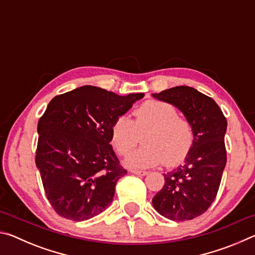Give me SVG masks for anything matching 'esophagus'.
Returning a JSON list of instances; mask_svg holds the SVG:
<instances>
[{
	"mask_svg": "<svg viewBox=\"0 0 255 255\" xmlns=\"http://www.w3.org/2000/svg\"><path fill=\"white\" fill-rule=\"evenodd\" d=\"M132 174H136V175H140V176H144V175H146L147 174V172L146 171H137V170H131L130 171Z\"/></svg>",
	"mask_w": 255,
	"mask_h": 255,
	"instance_id": "obj_1",
	"label": "esophagus"
}]
</instances>
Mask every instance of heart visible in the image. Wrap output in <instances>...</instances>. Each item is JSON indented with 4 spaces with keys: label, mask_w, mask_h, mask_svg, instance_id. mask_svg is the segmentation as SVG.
Here are the masks:
<instances>
[{
    "label": "heart",
    "mask_w": 255,
    "mask_h": 255,
    "mask_svg": "<svg viewBox=\"0 0 255 255\" xmlns=\"http://www.w3.org/2000/svg\"><path fill=\"white\" fill-rule=\"evenodd\" d=\"M133 122L120 116L111 126L110 139L120 155H127L138 141V132H145L141 147L130 153L125 164L131 169H147L164 162L178 165L188 156L195 143L191 124L179 117L170 103L146 101L133 111Z\"/></svg>",
    "instance_id": "1"
}]
</instances>
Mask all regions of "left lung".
<instances>
[{
  "label": "left lung",
  "instance_id": "1",
  "mask_svg": "<svg viewBox=\"0 0 255 255\" xmlns=\"http://www.w3.org/2000/svg\"><path fill=\"white\" fill-rule=\"evenodd\" d=\"M152 96L178 108L195 133L184 163L163 174L165 182L154 196L153 206L171 221H190L204 214L217 196L226 165L227 120L213 99L190 86H175Z\"/></svg>",
  "mask_w": 255,
  "mask_h": 255
}]
</instances>
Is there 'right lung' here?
<instances>
[{
    "label": "right lung",
    "mask_w": 255,
    "mask_h": 255,
    "mask_svg": "<svg viewBox=\"0 0 255 255\" xmlns=\"http://www.w3.org/2000/svg\"><path fill=\"white\" fill-rule=\"evenodd\" d=\"M144 93L126 97L84 85L55 97L38 122L36 165L49 204L82 222L106 210L127 173L110 145L111 126Z\"/></svg>",
    "instance_id": "right-lung-1"
}]
</instances>
